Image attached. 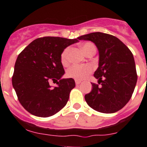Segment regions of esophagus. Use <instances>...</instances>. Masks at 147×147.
I'll return each mask as SVG.
<instances>
[{"instance_id":"obj_1","label":"esophagus","mask_w":147,"mask_h":147,"mask_svg":"<svg viewBox=\"0 0 147 147\" xmlns=\"http://www.w3.org/2000/svg\"><path fill=\"white\" fill-rule=\"evenodd\" d=\"M80 83H81V81H80V80H75V83H76V85H79Z\"/></svg>"}]
</instances>
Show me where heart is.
<instances>
[{
  "mask_svg": "<svg viewBox=\"0 0 147 147\" xmlns=\"http://www.w3.org/2000/svg\"><path fill=\"white\" fill-rule=\"evenodd\" d=\"M83 51L86 55L91 51H96V46L93 42H86L81 46ZM69 48H66L61 54V64L64 66L69 64ZM93 71V67L90 65H73L69 67L67 72V75L75 80H81L88 76Z\"/></svg>",
  "mask_w": 147,
  "mask_h": 147,
  "instance_id": "heart-1",
  "label": "heart"
}]
</instances>
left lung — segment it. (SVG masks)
Returning a JSON list of instances; mask_svg holds the SVG:
<instances>
[{
  "mask_svg": "<svg viewBox=\"0 0 147 147\" xmlns=\"http://www.w3.org/2000/svg\"><path fill=\"white\" fill-rule=\"evenodd\" d=\"M96 46L99 54L98 69L94 77L98 84L85 95L90 107L102 113H114L125 106L131 99L137 82L134 56L120 40L109 34L92 32L78 37Z\"/></svg>",
  "mask_w": 147,
  "mask_h": 147,
  "instance_id": "8db88e82",
  "label": "left lung"
}]
</instances>
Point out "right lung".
Instances as JSON below:
<instances>
[{"label":"right lung","mask_w":147,"mask_h":147,"mask_svg":"<svg viewBox=\"0 0 147 147\" xmlns=\"http://www.w3.org/2000/svg\"><path fill=\"white\" fill-rule=\"evenodd\" d=\"M78 39L43 37L31 42L19 54L14 65L12 85L18 99L30 114L48 117L61 110L75 86L72 78H61L63 51ZM57 82L51 88L49 82Z\"/></svg>","instance_id":"add662e5"}]
</instances>
